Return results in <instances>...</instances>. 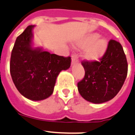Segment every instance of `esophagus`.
Here are the masks:
<instances>
[{
    "instance_id": "34e87169",
    "label": "esophagus",
    "mask_w": 135,
    "mask_h": 135,
    "mask_svg": "<svg viewBox=\"0 0 135 135\" xmlns=\"http://www.w3.org/2000/svg\"><path fill=\"white\" fill-rule=\"evenodd\" d=\"M77 59H78V57H77L76 55L73 54L72 56V58H71V64H75L77 62Z\"/></svg>"
}]
</instances>
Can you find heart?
Segmentation results:
<instances>
[{"label": "heart", "mask_w": 135, "mask_h": 135, "mask_svg": "<svg viewBox=\"0 0 135 135\" xmlns=\"http://www.w3.org/2000/svg\"><path fill=\"white\" fill-rule=\"evenodd\" d=\"M98 35H90L81 42V45L87 47L84 56L85 59L90 61H95L103 56L107 47V41L104 38H98Z\"/></svg>", "instance_id": "1"}]
</instances>
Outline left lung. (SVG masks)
<instances>
[{
  "label": "left lung",
  "instance_id": "left-lung-1",
  "mask_svg": "<svg viewBox=\"0 0 135 135\" xmlns=\"http://www.w3.org/2000/svg\"><path fill=\"white\" fill-rule=\"evenodd\" d=\"M84 79L78 82V91L85 100L100 104L111 100L121 90L128 73V63L122 46L110 40L100 61H82Z\"/></svg>",
  "mask_w": 135,
  "mask_h": 135
}]
</instances>
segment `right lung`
<instances>
[{
  "label": "right lung",
  "instance_id": "right-lung-1",
  "mask_svg": "<svg viewBox=\"0 0 135 135\" xmlns=\"http://www.w3.org/2000/svg\"><path fill=\"white\" fill-rule=\"evenodd\" d=\"M27 27L17 37L11 51L10 73L20 93L31 100H42L52 94L61 71L71 66V57H64L32 47V29Z\"/></svg>",
  "mask_w": 135,
  "mask_h": 135
}]
</instances>
